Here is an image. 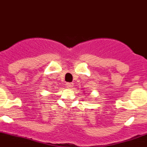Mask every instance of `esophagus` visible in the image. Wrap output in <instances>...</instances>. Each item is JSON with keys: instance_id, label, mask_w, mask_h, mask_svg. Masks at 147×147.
I'll return each mask as SVG.
<instances>
[{"instance_id": "1", "label": "esophagus", "mask_w": 147, "mask_h": 147, "mask_svg": "<svg viewBox=\"0 0 147 147\" xmlns=\"http://www.w3.org/2000/svg\"><path fill=\"white\" fill-rule=\"evenodd\" d=\"M74 86V83L71 82V83H67L66 84V87L68 88H72Z\"/></svg>"}]
</instances>
